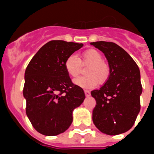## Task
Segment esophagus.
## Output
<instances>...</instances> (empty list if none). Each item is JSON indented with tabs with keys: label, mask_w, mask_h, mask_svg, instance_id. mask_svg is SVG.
<instances>
[{
	"label": "esophagus",
	"mask_w": 154,
	"mask_h": 154,
	"mask_svg": "<svg viewBox=\"0 0 154 154\" xmlns=\"http://www.w3.org/2000/svg\"><path fill=\"white\" fill-rule=\"evenodd\" d=\"M84 93H85V95H86V97H90V96H91V93H90V91H89L85 90Z\"/></svg>",
	"instance_id": "obj_1"
}]
</instances>
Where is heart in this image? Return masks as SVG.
<instances>
[{
	"instance_id": "heart-1",
	"label": "heart",
	"mask_w": 154,
	"mask_h": 154,
	"mask_svg": "<svg viewBox=\"0 0 154 154\" xmlns=\"http://www.w3.org/2000/svg\"><path fill=\"white\" fill-rule=\"evenodd\" d=\"M80 62L89 64L86 70L87 75L79 77L74 80V83L82 88H92L100 83L105 82L110 74V68L107 63L102 60V56L96 49H88L79 57L75 54L68 56L64 61V68L68 75L75 78L81 72Z\"/></svg>"
}]
</instances>
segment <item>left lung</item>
Returning <instances> with one entry per match:
<instances>
[{"instance_id": "1", "label": "left lung", "mask_w": 154, "mask_h": 154, "mask_svg": "<svg viewBox=\"0 0 154 154\" xmlns=\"http://www.w3.org/2000/svg\"><path fill=\"white\" fill-rule=\"evenodd\" d=\"M91 45L105 54L110 68L105 84L91 91L96 100L93 123L104 134H122L132 128L140 111V71L131 57L115 43L100 41Z\"/></svg>"}]
</instances>
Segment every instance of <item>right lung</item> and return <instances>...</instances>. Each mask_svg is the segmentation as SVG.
<instances>
[{"instance_id": "add662e5", "label": "right lung", "mask_w": 154, "mask_h": 154, "mask_svg": "<svg viewBox=\"0 0 154 154\" xmlns=\"http://www.w3.org/2000/svg\"><path fill=\"white\" fill-rule=\"evenodd\" d=\"M82 46V43L50 41L26 67L23 91L26 116L42 134L54 136L68 130L74 109L84 101L83 90L72 83L64 68L67 57Z\"/></svg>"}]
</instances>
